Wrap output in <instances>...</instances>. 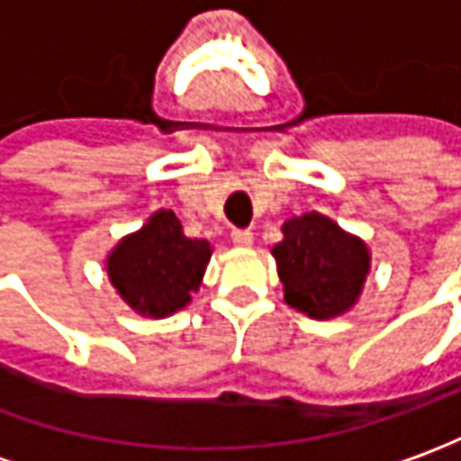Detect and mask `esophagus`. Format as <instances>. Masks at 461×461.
Listing matches in <instances>:
<instances>
[{
    "instance_id": "esophagus-1",
    "label": "esophagus",
    "mask_w": 461,
    "mask_h": 461,
    "mask_svg": "<svg viewBox=\"0 0 461 461\" xmlns=\"http://www.w3.org/2000/svg\"><path fill=\"white\" fill-rule=\"evenodd\" d=\"M230 238H233V243L240 246V249H246V246H251L253 243V233L249 228H236V230L230 233Z\"/></svg>"
}]
</instances>
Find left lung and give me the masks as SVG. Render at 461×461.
I'll list each match as a JSON object with an SVG mask.
<instances>
[{
    "instance_id": "left-lung-1",
    "label": "left lung",
    "mask_w": 461,
    "mask_h": 461,
    "mask_svg": "<svg viewBox=\"0 0 461 461\" xmlns=\"http://www.w3.org/2000/svg\"><path fill=\"white\" fill-rule=\"evenodd\" d=\"M281 230L284 240L271 253L286 304L314 320H330L350 310L370 267L366 243L320 212L292 218Z\"/></svg>"
}]
</instances>
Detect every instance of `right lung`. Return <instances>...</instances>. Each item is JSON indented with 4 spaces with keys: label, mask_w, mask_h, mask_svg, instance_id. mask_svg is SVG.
Segmentation results:
<instances>
[{
    "label": "right lung",
    "mask_w": 461,
    "mask_h": 461,
    "mask_svg": "<svg viewBox=\"0 0 461 461\" xmlns=\"http://www.w3.org/2000/svg\"><path fill=\"white\" fill-rule=\"evenodd\" d=\"M210 251L205 238L182 233L172 210H159L108 256V279L129 307L149 317H167L182 310L197 292Z\"/></svg>",
    "instance_id": "obj_1"
}]
</instances>
